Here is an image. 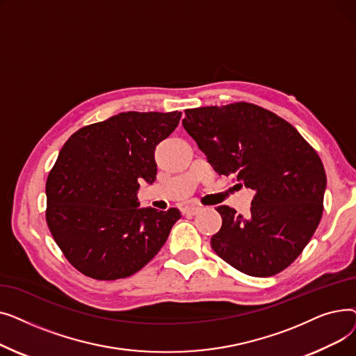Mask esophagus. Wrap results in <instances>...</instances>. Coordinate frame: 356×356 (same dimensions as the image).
Returning <instances> with one entry per match:
<instances>
[{
  "mask_svg": "<svg viewBox=\"0 0 356 356\" xmlns=\"http://www.w3.org/2000/svg\"><path fill=\"white\" fill-rule=\"evenodd\" d=\"M200 209H202V208L199 207V204H191V207H184V208L181 209V212H183V215H195V213H197Z\"/></svg>",
  "mask_w": 356,
  "mask_h": 356,
  "instance_id": "obj_1",
  "label": "esophagus"
}]
</instances>
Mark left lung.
I'll use <instances>...</instances> for the list:
<instances>
[{"label": "left lung", "instance_id": "1", "mask_svg": "<svg viewBox=\"0 0 356 356\" xmlns=\"http://www.w3.org/2000/svg\"><path fill=\"white\" fill-rule=\"evenodd\" d=\"M183 127L215 172L254 191L251 212L218 207L213 251L252 277L287 268L309 244L323 213L325 167L287 121L248 102L186 109Z\"/></svg>", "mask_w": 356, "mask_h": 356}]
</instances>
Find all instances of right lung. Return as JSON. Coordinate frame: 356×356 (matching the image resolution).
Here are the masks:
<instances>
[{"mask_svg":"<svg viewBox=\"0 0 356 356\" xmlns=\"http://www.w3.org/2000/svg\"><path fill=\"white\" fill-rule=\"evenodd\" d=\"M181 112H121L62 147L46 181L47 227L69 263L95 280L141 270L164 245L180 212L138 208L140 181L156 180L154 149Z\"/></svg>","mask_w":356,"mask_h":356,"instance_id":"1","label":"right lung"}]
</instances>
